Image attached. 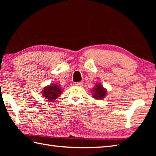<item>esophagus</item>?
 Returning a JSON list of instances; mask_svg holds the SVG:
<instances>
[{
  "instance_id": "obj_1",
  "label": "esophagus",
  "mask_w": 156,
  "mask_h": 156,
  "mask_svg": "<svg viewBox=\"0 0 156 156\" xmlns=\"http://www.w3.org/2000/svg\"><path fill=\"white\" fill-rule=\"evenodd\" d=\"M82 84H83V82H76V83L75 84V85L77 86V87H81V86H82Z\"/></svg>"
}]
</instances>
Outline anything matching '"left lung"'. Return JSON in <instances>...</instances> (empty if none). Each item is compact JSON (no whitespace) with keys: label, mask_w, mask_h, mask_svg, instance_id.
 I'll list each match as a JSON object with an SVG mask.
<instances>
[{"label":"left lung","mask_w":156,"mask_h":156,"mask_svg":"<svg viewBox=\"0 0 156 156\" xmlns=\"http://www.w3.org/2000/svg\"><path fill=\"white\" fill-rule=\"evenodd\" d=\"M107 92V90L103 88L102 84L98 83L96 84L95 88L92 89V97L98 100H102L106 97Z\"/></svg>","instance_id":"left-lung-1"}]
</instances>
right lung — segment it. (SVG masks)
Segmentation results:
<instances>
[{
	"instance_id": "1",
	"label": "right lung",
	"mask_w": 156,
	"mask_h": 156,
	"mask_svg": "<svg viewBox=\"0 0 156 156\" xmlns=\"http://www.w3.org/2000/svg\"><path fill=\"white\" fill-rule=\"evenodd\" d=\"M62 90L61 88L57 84H53L51 85L45 87L43 90V96L46 98V101L54 102L57 98L59 94H61Z\"/></svg>"
}]
</instances>
